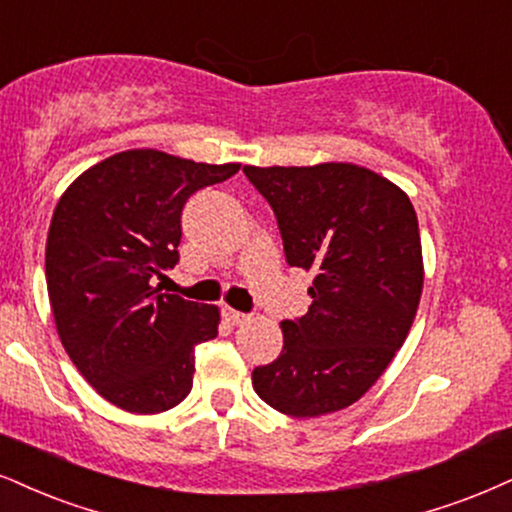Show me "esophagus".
I'll return each mask as SVG.
<instances>
[{
  "mask_svg": "<svg viewBox=\"0 0 512 512\" xmlns=\"http://www.w3.org/2000/svg\"><path fill=\"white\" fill-rule=\"evenodd\" d=\"M223 315H225V320L230 325H242V323H246V320H249V315L239 313V311H235V308H223Z\"/></svg>",
  "mask_w": 512,
  "mask_h": 512,
  "instance_id": "obj_1",
  "label": "esophagus"
}]
</instances>
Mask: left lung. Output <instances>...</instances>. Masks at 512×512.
<instances>
[{
    "mask_svg": "<svg viewBox=\"0 0 512 512\" xmlns=\"http://www.w3.org/2000/svg\"><path fill=\"white\" fill-rule=\"evenodd\" d=\"M273 208L287 263L313 273L308 313L282 323L256 394L292 418L356 403L380 380L418 313L422 246L408 194L353 163L244 166Z\"/></svg>",
    "mask_w": 512,
    "mask_h": 512,
    "instance_id": "left-lung-1",
    "label": "left lung"
}]
</instances>
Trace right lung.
I'll return each instance as SVG.
<instances>
[{"instance_id":"right-lung-1","label":"right lung","mask_w":512,"mask_h":512,"mask_svg":"<svg viewBox=\"0 0 512 512\" xmlns=\"http://www.w3.org/2000/svg\"><path fill=\"white\" fill-rule=\"evenodd\" d=\"M237 170L130 149L61 194L44 254L49 304L63 349L113 406L163 413L192 389L194 346L216 337L220 311L156 280L180 261L187 199Z\"/></svg>"}]
</instances>
